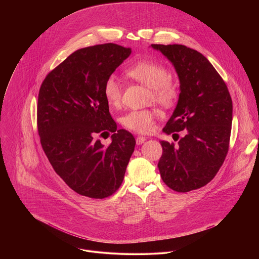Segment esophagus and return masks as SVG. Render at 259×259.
Returning a JSON list of instances; mask_svg holds the SVG:
<instances>
[{
    "instance_id": "obj_1",
    "label": "esophagus",
    "mask_w": 259,
    "mask_h": 259,
    "mask_svg": "<svg viewBox=\"0 0 259 259\" xmlns=\"http://www.w3.org/2000/svg\"><path fill=\"white\" fill-rule=\"evenodd\" d=\"M145 140H146L145 137H143V136H138V137L136 138V144H137V145H140V144H142Z\"/></svg>"
}]
</instances>
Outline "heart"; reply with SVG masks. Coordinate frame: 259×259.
<instances>
[{"instance_id": "heart-1", "label": "heart", "mask_w": 259, "mask_h": 259, "mask_svg": "<svg viewBox=\"0 0 259 259\" xmlns=\"http://www.w3.org/2000/svg\"><path fill=\"white\" fill-rule=\"evenodd\" d=\"M126 76L150 88L149 99L164 107L172 106L178 99V88L170 80L169 70L153 60H139L125 70ZM103 95L110 106L121 102L122 88L118 80L109 77L103 86ZM155 109H133L122 117L121 123L128 130L137 133H150L155 128Z\"/></svg>"}]
</instances>
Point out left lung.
Masks as SVG:
<instances>
[{"label":"left lung","mask_w":259,"mask_h":259,"mask_svg":"<svg viewBox=\"0 0 259 259\" xmlns=\"http://www.w3.org/2000/svg\"><path fill=\"white\" fill-rule=\"evenodd\" d=\"M173 64L180 83L174 112L164 127L178 145L162 140L158 167L166 186L178 193L200 189L223 166L229 152L233 102L219 73L200 52L183 45H151ZM178 139V138H177Z\"/></svg>","instance_id":"8db88e82"}]
</instances>
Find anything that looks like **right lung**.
<instances>
[{
  "label": "right lung",
  "mask_w": 259,
  "mask_h": 259,
  "mask_svg": "<svg viewBox=\"0 0 259 259\" xmlns=\"http://www.w3.org/2000/svg\"><path fill=\"white\" fill-rule=\"evenodd\" d=\"M131 54L107 43L79 49L50 71L38 97L36 122L55 172L79 195L103 199L118 191L135 138L117 124L103 95L105 81ZM112 132L104 147L96 137Z\"/></svg>",
  "instance_id": "add662e5"
}]
</instances>
